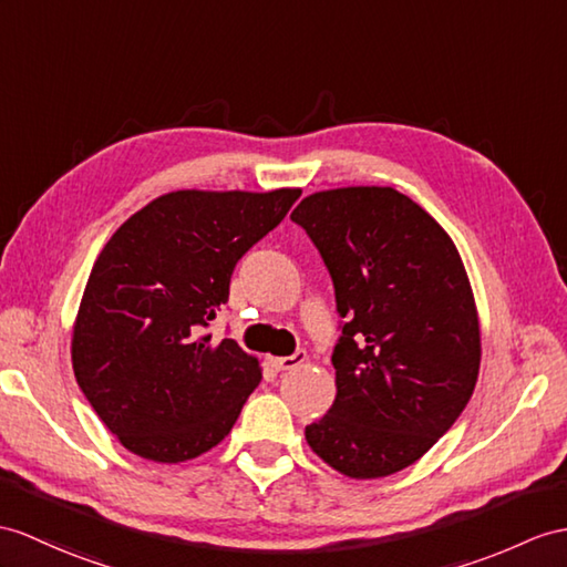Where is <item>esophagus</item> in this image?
I'll use <instances>...</instances> for the list:
<instances>
[{"label":"esophagus","instance_id":"1","mask_svg":"<svg viewBox=\"0 0 567 567\" xmlns=\"http://www.w3.org/2000/svg\"><path fill=\"white\" fill-rule=\"evenodd\" d=\"M306 351H296V353H291V355H284V358H269V365L274 368V370H291V368H296V365H300V363H306Z\"/></svg>","mask_w":567,"mask_h":567}]
</instances>
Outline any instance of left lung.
<instances>
[{
  "instance_id": "8db88e82",
  "label": "left lung",
  "mask_w": 567,
  "mask_h": 567,
  "mask_svg": "<svg viewBox=\"0 0 567 567\" xmlns=\"http://www.w3.org/2000/svg\"><path fill=\"white\" fill-rule=\"evenodd\" d=\"M334 284L337 399L306 427L351 478L421 460L472 399L481 363L474 293L457 247L392 187L317 192L291 214Z\"/></svg>"
}]
</instances>
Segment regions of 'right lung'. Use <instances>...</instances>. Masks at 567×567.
<instances>
[{"instance_id":"1","label":"right lung","mask_w":567,"mask_h":567,"mask_svg":"<svg viewBox=\"0 0 567 567\" xmlns=\"http://www.w3.org/2000/svg\"><path fill=\"white\" fill-rule=\"evenodd\" d=\"M298 197L171 192L103 247L81 298L72 363L89 404L130 452L177 464L230 433L261 372L209 327L228 302L233 269Z\"/></svg>"}]
</instances>
